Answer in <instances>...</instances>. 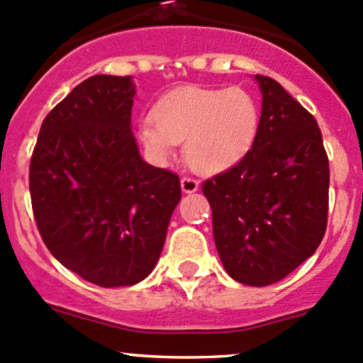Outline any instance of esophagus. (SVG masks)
Segmentation results:
<instances>
[{"label": "esophagus", "instance_id": "obj_1", "mask_svg": "<svg viewBox=\"0 0 363 363\" xmlns=\"http://www.w3.org/2000/svg\"><path fill=\"white\" fill-rule=\"evenodd\" d=\"M181 188L184 193H195L196 189H199V181L193 177H189V175H182Z\"/></svg>", "mask_w": 363, "mask_h": 363}]
</instances>
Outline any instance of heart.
<instances>
[{"instance_id": "1", "label": "heart", "mask_w": 363, "mask_h": 363, "mask_svg": "<svg viewBox=\"0 0 363 363\" xmlns=\"http://www.w3.org/2000/svg\"><path fill=\"white\" fill-rule=\"evenodd\" d=\"M255 98L239 86H182L161 96L138 135L155 158L184 142V158L200 174H218L244 158L258 133Z\"/></svg>"}]
</instances>
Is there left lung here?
Wrapping results in <instances>:
<instances>
[{
  "mask_svg": "<svg viewBox=\"0 0 363 363\" xmlns=\"http://www.w3.org/2000/svg\"><path fill=\"white\" fill-rule=\"evenodd\" d=\"M262 117L239 163L202 184L226 272L250 286L291 274L327 232L330 168L320 126L277 80L256 75Z\"/></svg>",
  "mask_w": 363,
  "mask_h": 363,
  "instance_id": "1",
  "label": "left lung"
}]
</instances>
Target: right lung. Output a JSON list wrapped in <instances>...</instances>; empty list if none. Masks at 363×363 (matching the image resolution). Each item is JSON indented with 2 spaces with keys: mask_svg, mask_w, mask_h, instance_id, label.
<instances>
[{
  "mask_svg": "<svg viewBox=\"0 0 363 363\" xmlns=\"http://www.w3.org/2000/svg\"><path fill=\"white\" fill-rule=\"evenodd\" d=\"M131 77L93 75L40 128L29 193L47 250L82 279L131 286L158 262L181 200L179 175L140 158Z\"/></svg>",
  "mask_w": 363,
  "mask_h": 363,
  "instance_id": "obj_1",
  "label": "right lung"
}]
</instances>
